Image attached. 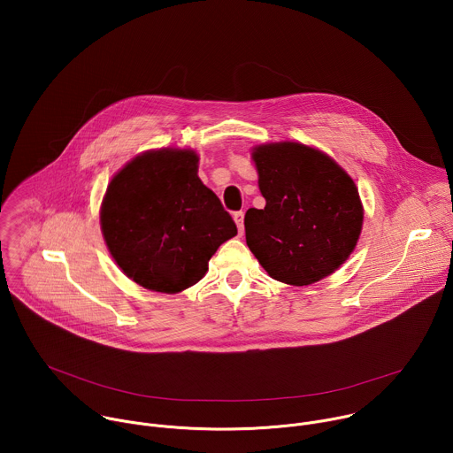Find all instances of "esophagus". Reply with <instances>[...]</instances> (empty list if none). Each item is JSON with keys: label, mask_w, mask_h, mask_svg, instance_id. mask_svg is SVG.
I'll return each instance as SVG.
<instances>
[{"label": "esophagus", "mask_w": 453, "mask_h": 453, "mask_svg": "<svg viewBox=\"0 0 453 453\" xmlns=\"http://www.w3.org/2000/svg\"><path fill=\"white\" fill-rule=\"evenodd\" d=\"M233 219H234V224H236V227H238V233L243 234V211H236V213L233 215Z\"/></svg>", "instance_id": "esophagus-1"}]
</instances>
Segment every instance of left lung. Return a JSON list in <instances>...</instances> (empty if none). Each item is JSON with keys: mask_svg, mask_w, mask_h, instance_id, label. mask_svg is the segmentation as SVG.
I'll return each mask as SVG.
<instances>
[{"mask_svg": "<svg viewBox=\"0 0 453 453\" xmlns=\"http://www.w3.org/2000/svg\"><path fill=\"white\" fill-rule=\"evenodd\" d=\"M265 208L245 213V240L267 274L306 287L334 274L355 250L364 206L349 173L299 142L250 152Z\"/></svg>", "mask_w": 453, "mask_h": 453, "instance_id": "left-lung-1", "label": "left lung"}]
</instances>
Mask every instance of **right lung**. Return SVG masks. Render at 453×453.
<instances>
[{
    "mask_svg": "<svg viewBox=\"0 0 453 453\" xmlns=\"http://www.w3.org/2000/svg\"><path fill=\"white\" fill-rule=\"evenodd\" d=\"M197 172L196 150H147L118 170L105 189V245L121 273L143 288L177 294L196 285L217 249L236 234Z\"/></svg>",
    "mask_w": 453,
    "mask_h": 453,
    "instance_id": "obj_1",
    "label": "right lung"
}]
</instances>
